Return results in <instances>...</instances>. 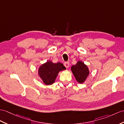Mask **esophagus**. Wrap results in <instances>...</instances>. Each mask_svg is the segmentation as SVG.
Wrapping results in <instances>:
<instances>
[{"instance_id": "obj_1", "label": "esophagus", "mask_w": 124, "mask_h": 124, "mask_svg": "<svg viewBox=\"0 0 124 124\" xmlns=\"http://www.w3.org/2000/svg\"><path fill=\"white\" fill-rule=\"evenodd\" d=\"M64 66L67 68H68L69 67V62H65L64 63Z\"/></svg>"}]
</instances>
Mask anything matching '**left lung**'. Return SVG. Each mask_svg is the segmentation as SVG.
Returning <instances> with one entry per match:
<instances>
[{"instance_id": "1", "label": "left lung", "mask_w": 124, "mask_h": 124, "mask_svg": "<svg viewBox=\"0 0 124 124\" xmlns=\"http://www.w3.org/2000/svg\"><path fill=\"white\" fill-rule=\"evenodd\" d=\"M71 70L75 79L79 84L85 82L89 74L88 66L80 60L78 61L76 65L71 66Z\"/></svg>"}]
</instances>
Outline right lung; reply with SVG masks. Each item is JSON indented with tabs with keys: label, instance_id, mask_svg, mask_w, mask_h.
Segmentation results:
<instances>
[{
	"label": "right lung",
	"instance_id": "right-lung-1",
	"mask_svg": "<svg viewBox=\"0 0 124 124\" xmlns=\"http://www.w3.org/2000/svg\"><path fill=\"white\" fill-rule=\"evenodd\" d=\"M65 69L66 67L62 63L47 61L39 66L38 75L45 85H50L55 81L59 72Z\"/></svg>",
	"mask_w": 124,
	"mask_h": 124
}]
</instances>
